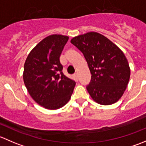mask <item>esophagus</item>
<instances>
[{
	"label": "esophagus",
	"mask_w": 146,
	"mask_h": 146,
	"mask_svg": "<svg viewBox=\"0 0 146 146\" xmlns=\"http://www.w3.org/2000/svg\"><path fill=\"white\" fill-rule=\"evenodd\" d=\"M73 77H74V78H75V80H78V74L77 73H76V74H75L74 76H73Z\"/></svg>",
	"instance_id": "1"
}]
</instances>
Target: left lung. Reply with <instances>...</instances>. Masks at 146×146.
Instances as JSON below:
<instances>
[{"label":"left lung","instance_id":"8db88e82","mask_svg":"<svg viewBox=\"0 0 146 146\" xmlns=\"http://www.w3.org/2000/svg\"><path fill=\"white\" fill-rule=\"evenodd\" d=\"M83 54L91 73L87 90L94 101L110 105L122 97L131 70L123 51L108 38L95 32L78 35L70 40Z\"/></svg>","mask_w":146,"mask_h":146}]
</instances>
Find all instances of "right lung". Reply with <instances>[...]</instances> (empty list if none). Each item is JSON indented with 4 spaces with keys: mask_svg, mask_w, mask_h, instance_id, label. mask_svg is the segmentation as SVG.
Listing matches in <instances>:
<instances>
[{
    "mask_svg": "<svg viewBox=\"0 0 146 146\" xmlns=\"http://www.w3.org/2000/svg\"><path fill=\"white\" fill-rule=\"evenodd\" d=\"M69 37L51 35L42 39L28 54L23 80L29 95L38 104L58 110L71 98L76 82L64 75L60 56Z\"/></svg>",
    "mask_w": 146,
    "mask_h": 146,
    "instance_id": "add662e5",
    "label": "right lung"
}]
</instances>
